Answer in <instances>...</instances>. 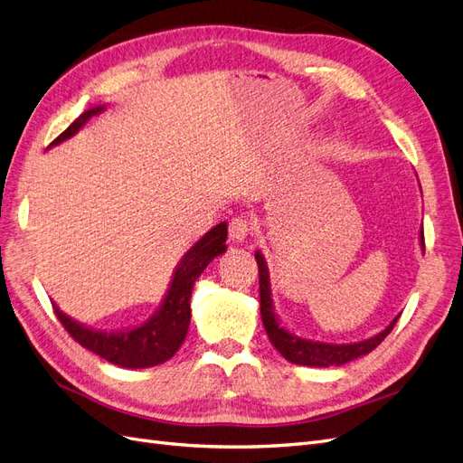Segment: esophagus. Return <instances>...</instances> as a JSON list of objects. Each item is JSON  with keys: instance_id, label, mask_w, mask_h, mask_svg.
Here are the masks:
<instances>
[{"instance_id": "obj_1", "label": "esophagus", "mask_w": 463, "mask_h": 463, "mask_svg": "<svg viewBox=\"0 0 463 463\" xmlns=\"http://www.w3.org/2000/svg\"><path fill=\"white\" fill-rule=\"evenodd\" d=\"M249 232H250V226L243 216L232 218V222H230V240L233 243H243L247 240Z\"/></svg>"}]
</instances>
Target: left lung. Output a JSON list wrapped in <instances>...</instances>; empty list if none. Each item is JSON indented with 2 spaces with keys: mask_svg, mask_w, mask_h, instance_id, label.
I'll return each instance as SVG.
<instances>
[{
  "mask_svg": "<svg viewBox=\"0 0 463 463\" xmlns=\"http://www.w3.org/2000/svg\"><path fill=\"white\" fill-rule=\"evenodd\" d=\"M419 245H421V249L425 250L423 230H421V235H419ZM255 259L259 264L260 317H262L264 330H266V334H269V340L272 342V345L278 349L279 354H282V357H286L291 363H296V365H305V367H332V365H335V367H340V365H344V363H349L357 357L367 355L386 338L400 318V315H398L383 332H378L376 335H373V338L354 342V344H328V342L301 338V335H296L288 328H284V325H279V320L274 313L269 266H266V260H264L260 250H255Z\"/></svg>",
  "mask_w": 463,
  "mask_h": 463,
  "instance_id": "8db88e82",
  "label": "left lung"
}]
</instances>
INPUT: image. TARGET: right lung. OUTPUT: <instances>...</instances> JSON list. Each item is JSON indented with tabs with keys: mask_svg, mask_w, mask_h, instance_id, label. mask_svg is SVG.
Returning a JSON list of instances; mask_svg holds the SVG:
<instances>
[{
	"mask_svg": "<svg viewBox=\"0 0 463 463\" xmlns=\"http://www.w3.org/2000/svg\"><path fill=\"white\" fill-rule=\"evenodd\" d=\"M102 106H96L82 111L50 146H58L60 143L67 141V138H71L92 116L102 114ZM226 240L228 223L220 222L218 226L206 232L187 250L184 259L175 266L170 288H167L158 311L146 322H143L141 326L114 332L96 330L67 317L53 303L55 315H58L65 330L73 335V340H77L82 347H87L89 352L100 355L102 359L111 363V365L125 369H146L160 365V363L174 357L181 344H184L191 322L193 286L206 266L213 262V259L226 253Z\"/></svg>",
	"mask_w": 463,
	"mask_h": 463,
	"instance_id": "right-lung-1",
	"label": "right lung"
}]
</instances>
